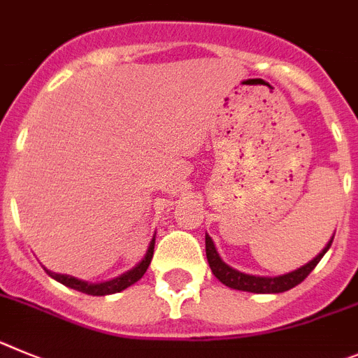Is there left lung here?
I'll return each mask as SVG.
<instances>
[{
  "instance_id": "left-lung-1",
  "label": "left lung",
  "mask_w": 358,
  "mask_h": 358,
  "mask_svg": "<svg viewBox=\"0 0 358 358\" xmlns=\"http://www.w3.org/2000/svg\"><path fill=\"white\" fill-rule=\"evenodd\" d=\"M334 243V237L330 239V243L324 246V250L321 251L320 255L315 257L314 260H310L308 264H305L303 267H299L296 271L287 273V275L276 276V278H264V276H251V275H244V273L235 271L231 269L230 266L221 260V257L217 255V251H215L214 243L208 235H205V248H207V260L208 266H210L212 273H214L215 278L219 280L221 283H224L227 287L237 289V291H248V292H259V294H269V292H283L292 289L294 285L303 282L310 271L314 269L320 260L323 259V255L328 251V248L331 246Z\"/></svg>"
}]
</instances>
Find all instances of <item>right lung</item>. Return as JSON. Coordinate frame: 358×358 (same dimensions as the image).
Masks as SVG:
<instances>
[{
	"label": "right lung",
	"instance_id": "obj_1",
	"mask_svg": "<svg viewBox=\"0 0 358 358\" xmlns=\"http://www.w3.org/2000/svg\"><path fill=\"white\" fill-rule=\"evenodd\" d=\"M153 248H155V239L151 241L150 243V248H148L146 251V257H144L143 260H141L137 266L131 269V271L124 273V275L117 276V278L110 280V282H105V283H87V282H82V280H76L73 278V276H67V275H55V273L48 271V275L53 276L57 282L64 283L66 287H71L75 289V291H80V292H85V294H91V296H105V294H114V292H119L123 291V289L130 287V285H134L135 282H139L141 278L144 276V273H146L148 266H150L151 259H153Z\"/></svg>",
	"mask_w": 358,
	"mask_h": 358
}]
</instances>
